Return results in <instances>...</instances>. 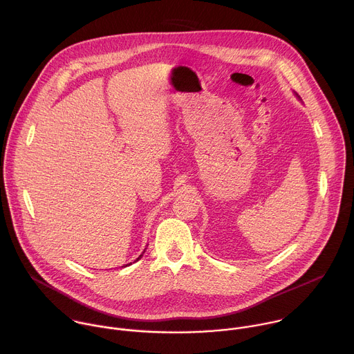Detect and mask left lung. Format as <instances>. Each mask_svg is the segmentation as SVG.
I'll return each instance as SVG.
<instances>
[{"mask_svg":"<svg viewBox=\"0 0 354 354\" xmlns=\"http://www.w3.org/2000/svg\"><path fill=\"white\" fill-rule=\"evenodd\" d=\"M295 95H297V93H295ZM297 96H298V95H297Z\"/></svg>","mask_w":354,"mask_h":354,"instance_id":"8db88e82","label":"left lung"}]
</instances>
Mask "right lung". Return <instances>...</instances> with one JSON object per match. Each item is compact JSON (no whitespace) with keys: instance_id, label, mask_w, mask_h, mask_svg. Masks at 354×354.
I'll return each mask as SVG.
<instances>
[{"instance_id":"add662e5","label":"right lung","mask_w":354,"mask_h":354,"mask_svg":"<svg viewBox=\"0 0 354 354\" xmlns=\"http://www.w3.org/2000/svg\"><path fill=\"white\" fill-rule=\"evenodd\" d=\"M144 252H145V249H144ZM144 252H142V254H141V255H140V257H138V258H137V259H136V262H137V261H140V259H141V257H142V255H144ZM126 266H129V265H126Z\"/></svg>"}]
</instances>
